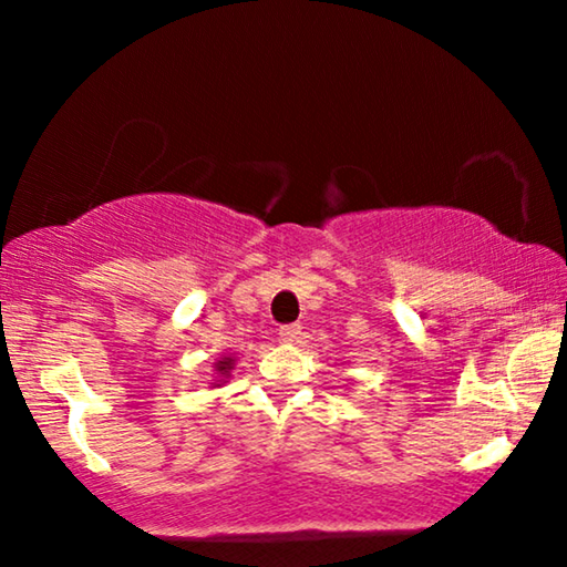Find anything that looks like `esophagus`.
I'll return each instance as SVG.
<instances>
[{
	"mask_svg": "<svg viewBox=\"0 0 567 567\" xmlns=\"http://www.w3.org/2000/svg\"><path fill=\"white\" fill-rule=\"evenodd\" d=\"M278 336H281V340L284 343H293V340H297L299 336H301V324H284L281 330H278Z\"/></svg>",
	"mask_w": 567,
	"mask_h": 567,
	"instance_id": "esophagus-1",
	"label": "esophagus"
}]
</instances>
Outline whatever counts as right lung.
I'll return each mask as SVG.
<instances>
[{"label":"right lung","instance_id":"1","mask_svg":"<svg viewBox=\"0 0 567 567\" xmlns=\"http://www.w3.org/2000/svg\"><path fill=\"white\" fill-rule=\"evenodd\" d=\"M229 369H231V359H224V361L216 363V371H221V374H227Z\"/></svg>","mask_w":567,"mask_h":567}]
</instances>
